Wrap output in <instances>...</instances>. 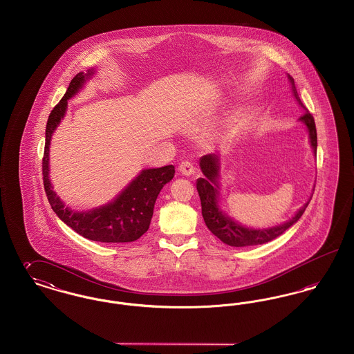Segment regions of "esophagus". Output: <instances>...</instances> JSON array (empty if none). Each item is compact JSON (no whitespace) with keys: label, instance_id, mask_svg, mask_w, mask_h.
Returning a JSON list of instances; mask_svg holds the SVG:
<instances>
[{"label":"esophagus","instance_id":"esophagus-1","mask_svg":"<svg viewBox=\"0 0 354 354\" xmlns=\"http://www.w3.org/2000/svg\"><path fill=\"white\" fill-rule=\"evenodd\" d=\"M179 172L182 174V175H185V176H191V175H194V172H195V167H194V165L191 163V162H182L180 165H179Z\"/></svg>","mask_w":354,"mask_h":354}]
</instances>
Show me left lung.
<instances>
[{"mask_svg":"<svg viewBox=\"0 0 354 354\" xmlns=\"http://www.w3.org/2000/svg\"><path fill=\"white\" fill-rule=\"evenodd\" d=\"M288 81L292 87V95L297 102V104L304 110L303 117L300 122L306 127L309 135V143L312 151L316 155L317 152V133L315 119L310 113L305 109L303 102L300 100L295 80L288 74ZM199 166L203 172V178L196 180V188L202 202V215L205 225L208 230L220 239L224 244L231 247H248V245H259L268 243L276 239L277 236L284 234L288 228H290L297 220L303 216L305 208L310 202L312 198L290 218L281 224L267 227V228H252L241 224L239 220L228 215L220 205V156L215 153L204 155L199 160ZM313 195V194H312Z\"/></svg>","mask_w":354,"mask_h":354,"instance_id":"obj_1","label":"left lung"}]
</instances>
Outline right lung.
Masks as SVG:
<instances>
[{
    "label": "right lung",
    "mask_w": 354,
    "mask_h": 354,
    "mask_svg": "<svg viewBox=\"0 0 354 354\" xmlns=\"http://www.w3.org/2000/svg\"><path fill=\"white\" fill-rule=\"evenodd\" d=\"M95 73V68H88L86 73H78L68 84L64 98L51 110L46 124L45 152L42 160L45 192L57 216L77 234L88 240L101 243H131L147 232L156 198L160 189L175 175L174 166L143 169L113 201L84 211L73 209L65 205L51 185V136L66 115L68 100L75 97Z\"/></svg>",
    "instance_id": "right-lung-1"
}]
</instances>
